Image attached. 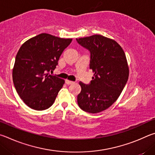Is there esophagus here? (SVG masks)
Instances as JSON below:
<instances>
[{"label":"esophagus","instance_id":"1","mask_svg":"<svg viewBox=\"0 0 155 155\" xmlns=\"http://www.w3.org/2000/svg\"><path fill=\"white\" fill-rule=\"evenodd\" d=\"M65 83H66L67 85H70V84H73V82H72V81H69L68 80H65Z\"/></svg>","mask_w":155,"mask_h":155}]
</instances>
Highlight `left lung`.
Masks as SVG:
<instances>
[{"instance_id":"obj_1","label":"left lung","mask_w":155,"mask_h":155,"mask_svg":"<svg viewBox=\"0 0 155 155\" xmlns=\"http://www.w3.org/2000/svg\"><path fill=\"white\" fill-rule=\"evenodd\" d=\"M76 41L90 51L89 67L94 73L89 84L79 82L82 90L78 95V105L86 112H101L117 100L128 80L125 54L117 42L102 35Z\"/></svg>"}]
</instances>
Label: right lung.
I'll list each match as a JSON object with an SVG mask.
<instances>
[{"label":"right lung","mask_w":155,"mask_h":155,"mask_svg":"<svg viewBox=\"0 0 155 155\" xmlns=\"http://www.w3.org/2000/svg\"><path fill=\"white\" fill-rule=\"evenodd\" d=\"M72 39L41 33L23 43L15 57L13 82L20 98L35 110L52 105L64 80L50 75Z\"/></svg>","instance_id":"obj_1"}]
</instances>
